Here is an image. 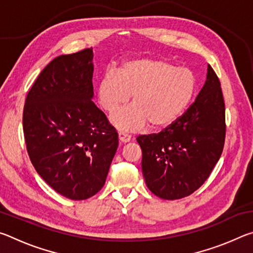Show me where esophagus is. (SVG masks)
<instances>
[{"instance_id": "esophagus-1", "label": "esophagus", "mask_w": 253, "mask_h": 253, "mask_svg": "<svg viewBox=\"0 0 253 253\" xmlns=\"http://www.w3.org/2000/svg\"><path fill=\"white\" fill-rule=\"evenodd\" d=\"M118 138H119V142H121V143H128L130 140V136L126 134V132H124V131H119L118 132Z\"/></svg>"}]
</instances>
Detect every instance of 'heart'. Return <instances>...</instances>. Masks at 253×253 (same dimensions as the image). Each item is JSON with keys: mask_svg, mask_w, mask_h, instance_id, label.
Segmentation results:
<instances>
[{"mask_svg": "<svg viewBox=\"0 0 253 253\" xmlns=\"http://www.w3.org/2000/svg\"><path fill=\"white\" fill-rule=\"evenodd\" d=\"M196 78L193 71L175 67L163 59L142 58L124 62L118 71L107 70L97 85L98 102L108 114L132 104L111 117L124 131L142 130L151 123L164 128L176 121L193 100Z\"/></svg>", "mask_w": 253, "mask_h": 253, "instance_id": "obj_1", "label": "heart"}]
</instances>
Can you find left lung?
I'll list each match as a JSON object with an SVG mask.
<instances>
[{"mask_svg":"<svg viewBox=\"0 0 253 253\" xmlns=\"http://www.w3.org/2000/svg\"><path fill=\"white\" fill-rule=\"evenodd\" d=\"M225 127L221 83L209 65L207 81L185 113L157 134L137 137L147 187L164 200L191 195L220 160Z\"/></svg>","mask_w":253,"mask_h":253,"instance_id":"1","label":"left lung"}]
</instances>
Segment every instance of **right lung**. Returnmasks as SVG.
I'll list each match as a JSON object with an SVG mask.
<instances>
[{"label":"right lung","instance_id":"obj_1","mask_svg":"<svg viewBox=\"0 0 253 253\" xmlns=\"http://www.w3.org/2000/svg\"><path fill=\"white\" fill-rule=\"evenodd\" d=\"M92 49L54 58L25 98L23 132L38 174L68 199L91 198L105 185L118 134L91 98Z\"/></svg>","mask_w":253,"mask_h":253}]
</instances>
